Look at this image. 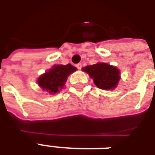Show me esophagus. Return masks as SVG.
<instances>
[{"instance_id": "esophagus-1", "label": "esophagus", "mask_w": 155, "mask_h": 155, "mask_svg": "<svg viewBox=\"0 0 155 155\" xmlns=\"http://www.w3.org/2000/svg\"><path fill=\"white\" fill-rule=\"evenodd\" d=\"M75 66L77 67V69L81 70V68H82V64H81V63H79V64H76V65H75Z\"/></svg>"}]
</instances>
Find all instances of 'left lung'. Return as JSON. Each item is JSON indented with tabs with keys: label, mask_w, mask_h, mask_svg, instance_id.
I'll use <instances>...</instances> for the list:
<instances>
[{
	"label": "left lung",
	"mask_w": 155,
	"mask_h": 155,
	"mask_svg": "<svg viewBox=\"0 0 155 155\" xmlns=\"http://www.w3.org/2000/svg\"><path fill=\"white\" fill-rule=\"evenodd\" d=\"M83 71L89 74L94 84L102 90H112L116 87L120 79V71L113 65L106 63L87 65Z\"/></svg>",
	"instance_id": "8db88e82"
}]
</instances>
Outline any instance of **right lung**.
Wrapping results in <instances>:
<instances>
[{
    "mask_svg": "<svg viewBox=\"0 0 155 155\" xmlns=\"http://www.w3.org/2000/svg\"><path fill=\"white\" fill-rule=\"evenodd\" d=\"M77 69L71 64H56L49 71L41 75L37 80L39 86L49 94H54L64 88L68 76Z\"/></svg>",
    "mask_w": 155,
    "mask_h": 155,
    "instance_id": "obj_1",
    "label": "right lung"
}]
</instances>
